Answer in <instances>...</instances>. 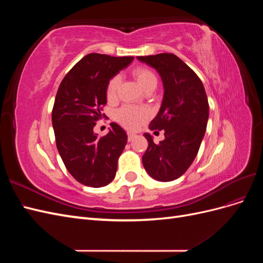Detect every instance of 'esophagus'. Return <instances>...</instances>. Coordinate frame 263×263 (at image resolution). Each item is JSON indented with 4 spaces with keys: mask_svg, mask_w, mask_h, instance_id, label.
<instances>
[{
    "mask_svg": "<svg viewBox=\"0 0 263 263\" xmlns=\"http://www.w3.org/2000/svg\"><path fill=\"white\" fill-rule=\"evenodd\" d=\"M135 137H136V134H134V133H128V141H132Z\"/></svg>",
    "mask_w": 263,
    "mask_h": 263,
    "instance_id": "1",
    "label": "esophagus"
}]
</instances>
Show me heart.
I'll use <instances>...</instances> for the list:
<instances>
[{"label":"heart","mask_w":263,"mask_h":263,"mask_svg":"<svg viewBox=\"0 0 263 263\" xmlns=\"http://www.w3.org/2000/svg\"><path fill=\"white\" fill-rule=\"evenodd\" d=\"M134 77L136 78L138 84L141 86L142 90H147L150 86L157 85V77L153 71H150L147 68H136L133 71ZM119 85V78L114 77L110 79L107 87H106V97L108 100H113L116 97V93ZM147 113L145 109L139 107H133V106H125L121 108L117 112V119L118 122L123 124L124 126L128 127V128H134L138 123L142 122L146 119Z\"/></svg>","instance_id":"obj_1"}]
</instances>
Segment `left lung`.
<instances>
[{
	"label": "left lung",
	"instance_id": "8db88e82",
	"mask_svg": "<svg viewBox=\"0 0 263 263\" xmlns=\"http://www.w3.org/2000/svg\"><path fill=\"white\" fill-rule=\"evenodd\" d=\"M137 59L154 68L163 84V99L150 129L164 130L155 144L146 133L148 148L142 164L149 176L161 182L180 178L200 149L209 121V101L200 78L173 53H158Z\"/></svg>",
	"mask_w": 263,
	"mask_h": 263
}]
</instances>
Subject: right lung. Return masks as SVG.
Returning a JSON list of instances; mask_svg holds the SVG:
<instances>
[{"mask_svg": "<svg viewBox=\"0 0 263 263\" xmlns=\"http://www.w3.org/2000/svg\"><path fill=\"white\" fill-rule=\"evenodd\" d=\"M134 57L89 53L63 78L52 108L55 145L67 170L78 182L91 187L107 185L115 178L117 161L127 134L116 123L99 137L95 122L107 102L106 87L112 78L128 67Z\"/></svg>", "mask_w": 263, "mask_h": 263, "instance_id": "add662e5", "label": "right lung"}]
</instances>
